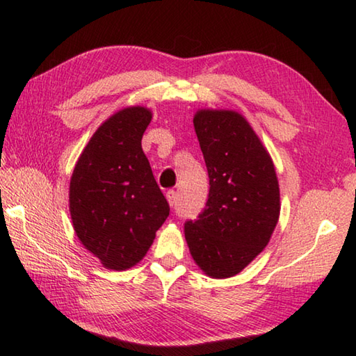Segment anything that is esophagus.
<instances>
[{"mask_svg":"<svg viewBox=\"0 0 356 356\" xmlns=\"http://www.w3.org/2000/svg\"><path fill=\"white\" fill-rule=\"evenodd\" d=\"M166 199H168V204H170L171 207L176 205V200H177V193L174 190H170L166 193Z\"/></svg>","mask_w":356,"mask_h":356,"instance_id":"obj_1","label":"esophagus"}]
</instances>
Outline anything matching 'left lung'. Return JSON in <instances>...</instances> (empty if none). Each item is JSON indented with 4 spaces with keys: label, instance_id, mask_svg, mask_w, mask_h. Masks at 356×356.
<instances>
[{
    "label": "left lung",
    "instance_id": "obj_1",
    "mask_svg": "<svg viewBox=\"0 0 356 356\" xmlns=\"http://www.w3.org/2000/svg\"><path fill=\"white\" fill-rule=\"evenodd\" d=\"M210 191L196 221L185 222L190 254L205 275L240 274L266 248L280 216L274 161L249 121L225 108L193 118Z\"/></svg>",
    "mask_w": 356,
    "mask_h": 356
}]
</instances>
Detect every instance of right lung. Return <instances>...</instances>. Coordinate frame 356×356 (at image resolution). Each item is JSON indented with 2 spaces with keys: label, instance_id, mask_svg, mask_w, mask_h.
Segmentation results:
<instances>
[{
  "label": "right lung",
  "instance_id": "right-lung-1",
  "mask_svg": "<svg viewBox=\"0 0 356 356\" xmlns=\"http://www.w3.org/2000/svg\"><path fill=\"white\" fill-rule=\"evenodd\" d=\"M152 120L147 107L121 108L96 129L70 180V215L83 248L107 269L143 260L170 215L141 138Z\"/></svg>",
  "mask_w": 356,
  "mask_h": 356
}]
</instances>
